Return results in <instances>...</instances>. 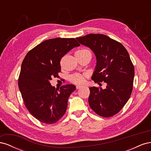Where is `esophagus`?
Instances as JSON below:
<instances>
[{"mask_svg": "<svg viewBox=\"0 0 151 151\" xmlns=\"http://www.w3.org/2000/svg\"><path fill=\"white\" fill-rule=\"evenodd\" d=\"M81 88V86H76V89H80Z\"/></svg>", "mask_w": 151, "mask_h": 151, "instance_id": "obj_1", "label": "esophagus"}]
</instances>
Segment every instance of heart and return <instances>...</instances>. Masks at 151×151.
I'll list each match as a JSON object with an SVG mask.
<instances>
[{
    "label": "heart",
    "instance_id": "1",
    "mask_svg": "<svg viewBox=\"0 0 151 151\" xmlns=\"http://www.w3.org/2000/svg\"><path fill=\"white\" fill-rule=\"evenodd\" d=\"M89 51L86 49H82L77 51L76 53H84L86 52H89ZM87 77L86 74H74L70 77V81L72 83L77 84V85H81L83 84L85 81L86 78Z\"/></svg>",
    "mask_w": 151,
    "mask_h": 151
}]
</instances>
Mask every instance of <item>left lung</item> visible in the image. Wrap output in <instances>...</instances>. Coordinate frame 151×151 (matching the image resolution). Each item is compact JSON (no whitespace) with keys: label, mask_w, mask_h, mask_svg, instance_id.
I'll return each instance as SVG.
<instances>
[{"label":"left lung","mask_w":151,"mask_h":151,"mask_svg":"<svg viewBox=\"0 0 151 151\" xmlns=\"http://www.w3.org/2000/svg\"><path fill=\"white\" fill-rule=\"evenodd\" d=\"M76 40L88 47L96 57L92 76L98 84L106 87L89 88V103L91 109L103 117H110L119 112L129 99L133 89L134 67L126 48L106 35L89 34Z\"/></svg>","instance_id":"obj_1"}]
</instances>
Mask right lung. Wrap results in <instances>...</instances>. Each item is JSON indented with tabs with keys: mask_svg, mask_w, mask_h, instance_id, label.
Returning <instances> with one entry per match:
<instances>
[{
	"mask_svg": "<svg viewBox=\"0 0 151 151\" xmlns=\"http://www.w3.org/2000/svg\"><path fill=\"white\" fill-rule=\"evenodd\" d=\"M79 46L74 38L47 40L31 50L22 61L18 86L25 106L41 122L53 124L65 114L76 86L67 84L55 89L50 81L59 78L61 58Z\"/></svg>",
	"mask_w": 151,
	"mask_h": 151,
	"instance_id": "1",
	"label": "right lung"
}]
</instances>
